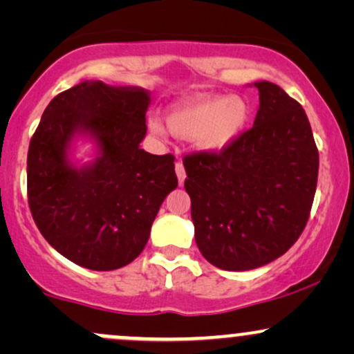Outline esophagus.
<instances>
[{
    "label": "esophagus",
    "mask_w": 354,
    "mask_h": 354,
    "mask_svg": "<svg viewBox=\"0 0 354 354\" xmlns=\"http://www.w3.org/2000/svg\"><path fill=\"white\" fill-rule=\"evenodd\" d=\"M174 169H176L178 181H180V185H183V183H185V178H186V171H185V166H183L181 161H176V165H174Z\"/></svg>",
    "instance_id": "obj_1"
}]
</instances>
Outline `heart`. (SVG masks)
I'll list each match as a JSON object with an SVG mask.
<instances>
[{
    "label": "heart",
    "mask_w": 354,
    "mask_h": 354,
    "mask_svg": "<svg viewBox=\"0 0 354 354\" xmlns=\"http://www.w3.org/2000/svg\"><path fill=\"white\" fill-rule=\"evenodd\" d=\"M250 109L239 96L228 98H201L176 104L168 113L169 129L180 136H193L205 149H221L239 135ZM154 131L160 124L151 123Z\"/></svg>",
    "instance_id": "1"
}]
</instances>
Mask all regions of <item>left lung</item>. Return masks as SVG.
<instances>
[{
    "instance_id": "8db88e82",
    "label": "left lung",
    "mask_w": 354,
    "mask_h": 354,
    "mask_svg": "<svg viewBox=\"0 0 354 354\" xmlns=\"http://www.w3.org/2000/svg\"><path fill=\"white\" fill-rule=\"evenodd\" d=\"M254 86L259 108L250 129L219 151L183 158L196 245L226 271L286 253L306 226L318 183L319 154L301 104L270 81Z\"/></svg>"
}]
</instances>
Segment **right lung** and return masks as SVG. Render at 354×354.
<instances>
[{"label":"right lung","instance_id":"right-lung-1","mask_svg":"<svg viewBox=\"0 0 354 354\" xmlns=\"http://www.w3.org/2000/svg\"><path fill=\"white\" fill-rule=\"evenodd\" d=\"M149 93L84 81L44 109L28 149V205L58 253L95 271L140 256L166 194L178 186L173 154L140 148ZM80 131L99 141L95 164L76 170L66 149Z\"/></svg>","mask_w":354,"mask_h":354}]
</instances>
